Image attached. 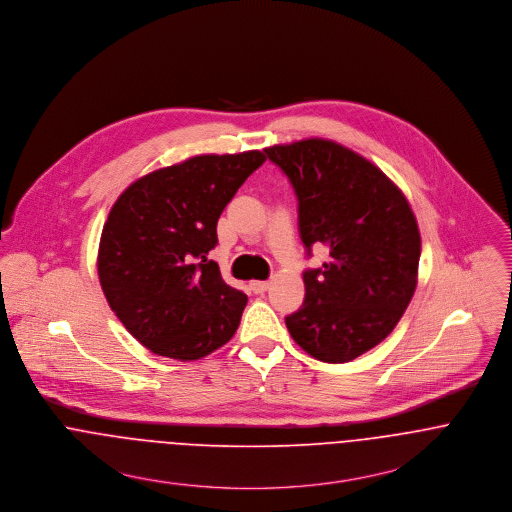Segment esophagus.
Here are the masks:
<instances>
[{"mask_svg": "<svg viewBox=\"0 0 512 512\" xmlns=\"http://www.w3.org/2000/svg\"><path fill=\"white\" fill-rule=\"evenodd\" d=\"M249 286H251V290H253L255 294H261V292H265V290L269 288V281H251Z\"/></svg>", "mask_w": 512, "mask_h": 512, "instance_id": "esophagus-1", "label": "esophagus"}]
</instances>
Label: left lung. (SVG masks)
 <instances>
[{"instance_id":"obj_1","label":"left lung","mask_w":512,"mask_h":512,"mask_svg":"<svg viewBox=\"0 0 512 512\" xmlns=\"http://www.w3.org/2000/svg\"><path fill=\"white\" fill-rule=\"evenodd\" d=\"M298 198V226L308 255L328 263L304 271L306 296L286 328L306 353L345 363L385 340L418 281L420 231L397 184L336 141L304 139L265 149Z\"/></svg>"}]
</instances>
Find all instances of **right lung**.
Segmentation results:
<instances>
[{
	"label": "right lung",
	"instance_id": "right-lung-1",
	"mask_svg": "<svg viewBox=\"0 0 512 512\" xmlns=\"http://www.w3.org/2000/svg\"><path fill=\"white\" fill-rule=\"evenodd\" d=\"M263 163L261 151L198 155L141 176L115 200L98 277L119 322L153 353L194 361L233 338L247 296L208 253L224 208Z\"/></svg>",
	"mask_w": 512,
	"mask_h": 512
}]
</instances>
